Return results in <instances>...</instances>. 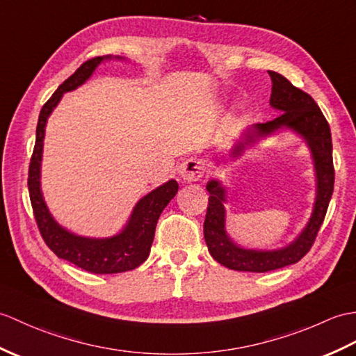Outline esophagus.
I'll list each match as a JSON object with an SVG mask.
<instances>
[{"label": "esophagus", "mask_w": 356, "mask_h": 356, "mask_svg": "<svg viewBox=\"0 0 356 356\" xmlns=\"http://www.w3.org/2000/svg\"><path fill=\"white\" fill-rule=\"evenodd\" d=\"M179 176L185 181H197L204 176V162L198 158L185 159L179 165Z\"/></svg>", "instance_id": "1"}]
</instances>
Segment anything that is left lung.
<instances>
[{
	"label": "left lung",
	"instance_id": "obj_1",
	"mask_svg": "<svg viewBox=\"0 0 356 356\" xmlns=\"http://www.w3.org/2000/svg\"><path fill=\"white\" fill-rule=\"evenodd\" d=\"M271 77L270 104L277 111H282L277 118L253 124L247 129L241 140L235 145L232 156L241 154L247 145L254 144L262 136L271 135L277 129L288 127L297 131L311 148L314 168L317 176V197L314 203L312 216L307 227L294 241L279 250H250L241 249L225 230V188L220 181L211 180L206 189L209 191V203L203 225L204 241L213 259L230 270L266 273L277 270L299 262L307 254L316 241L318 229L325 220L330 197L334 193V161H332V136L329 124L321 113L314 98L302 89L291 85L279 72L268 71Z\"/></svg>",
	"mask_w": 356,
	"mask_h": 356
}]
</instances>
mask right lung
<instances>
[{
	"label": "right lung",
	"mask_w": 356,
	"mask_h": 356,
	"mask_svg": "<svg viewBox=\"0 0 356 356\" xmlns=\"http://www.w3.org/2000/svg\"><path fill=\"white\" fill-rule=\"evenodd\" d=\"M104 59H111V56H98L86 60L57 88L51 98L40 109L36 127V143L29 167L30 202L38 229L45 244L59 258L70 261L74 266L86 271L95 273V275H112V273L134 270L148 258L159 216L179 189L177 181L170 180L140 198L131 212L127 226L122 229L121 234L111 238L95 239L77 236L57 225L49 213L42 191H40L39 180L47 120L57 103L60 102L62 95L83 85Z\"/></svg>",
	"instance_id": "right-lung-1"
}]
</instances>
